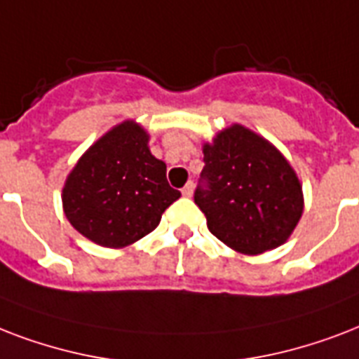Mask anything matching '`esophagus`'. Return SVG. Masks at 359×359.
I'll use <instances>...</instances> for the list:
<instances>
[{
    "mask_svg": "<svg viewBox=\"0 0 359 359\" xmlns=\"http://www.w3.org/2000/svg\"><path fill=\"white\" fill-rule=\"evenodd\" d=\"M193 191H194V183L189 182L187 185L182 189V194H183V196H191V194H193Z\"/></svg>",
    "mask_w": 359,
    "mask_h": 359,
    "instance_id": "esophagus-1",
    "label": "esophagus"
}]
</instances>
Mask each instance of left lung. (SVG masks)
Returning a JSON list of instances; mask_svg holds the SVG:
<instances>
[{
  "instance_id": "obj_1",
  "label": "left lung",
  "mask_w": 359,
  "mask_h": 359,
  "mask_svg": "<svg viewBox=\"0 0 359 359\" xmlns=\"http://www.w3.org/2000/svg\"><path fill=\"white\" fill-rule=\"evenodd\" d=\"M202 151L194 204L211 234L243 255L283 245L304 213V193L279 149L236 123Z\"/></svg>"
}]
</instances>
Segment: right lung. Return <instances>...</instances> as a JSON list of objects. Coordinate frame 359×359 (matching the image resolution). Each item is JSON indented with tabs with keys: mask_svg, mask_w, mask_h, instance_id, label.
<instances>
[{
	"mask_svg": "<svg viewBox=\"0 0 359 359\" xmlns=\"http://www.w3.org/2000/svg\"><path fill=\"white\" fill-rule=\"evenodd\" d=\"M135 121L116 125L86 151L63 185L69 223L97 245L119 249L159 224L182 193L166 180V165L148 148Z\"/></svg>",
	"mask_w": 359,
	"mask_h": 359,
	"instance_id": "1",
	"label": "right lung"
}]
</instances>
